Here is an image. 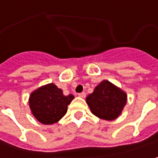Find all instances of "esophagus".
Returning a JSON list of instances; mask_svg holds the SVG:
<instances>
[{
  "label": "esophagus",
  "instance_id": "esophagus-1",
  "mask_svg": "<svg viewBox=\"0 0 158 158\" xmlns=\"http://www.w3.org/2000/svg\"><path fill=\"white\" fill-rule=\"evenodd\" d=\"M79 97H80V98H85V92H82V93L79 94Z\"/></svg>",
  "mask_w": 158,
  "mask_h": 158
}]
</instances>
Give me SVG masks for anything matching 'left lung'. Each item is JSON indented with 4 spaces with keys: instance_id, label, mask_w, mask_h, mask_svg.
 <instances>
[{
    "instance_id": "1",
    "label": "left lung",
    "mask_w": 158,
    "mask_h": 158,
    "mask_svg": "<svg viewBox=\"0 0 158 158\" xmlns=\"http://www.w3.org/2000/svg\"><path fill=\"white\" fill-rule=\"evenodd\" d=\"M127 102V94L107 80H103L86 97L91 112L97 117L113 121L121 114Z\"/></svg>"
}]
</instances>
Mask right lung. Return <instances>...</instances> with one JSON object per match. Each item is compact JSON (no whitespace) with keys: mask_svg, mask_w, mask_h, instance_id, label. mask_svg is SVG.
Returning a JSON list of instances; mask_svg holds the SVG:
<instances>
[{"mask_svg":"<svg viewBox=\"0 0 158 158\" xmlns=\"http://www.w3.org/2000/svg\"><path fill=\"white\" fill-rule=\"evenodd\" d=\"M74 99L73 94L64 96L53 83L43 85L31 93L29 100L32 114L39 123L50 125L57 123L67 112Z\"/></svg>","mask_w":158,"mask_h":158,"instance_id":"add662e5","label":"right lung"}]
</instances>
